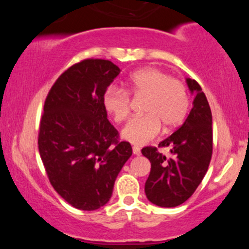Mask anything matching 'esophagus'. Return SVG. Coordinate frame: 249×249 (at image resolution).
Returning <instances> with one entry per match:
<instances>
[{"instance_id":"1","label":"esophagus","mask_w":249,"mask_h":249,"mask_svg":"<svg viewBox=\"0 0 249 249\" xmlns=\"http://www.w3.org/2000/svg\"><path fill=\"white\" fill-rule=\"evenodd\" d=\"M132 152H133V154H136V156H139V154H141V148H139L138 146H133Z\"/></svg>"}]
</instances>
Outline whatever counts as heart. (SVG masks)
<instances>
[{
	"label": "heart",
	"instance_id": "obj_1",
	"mask_svg": "<svg viewBox=\"0 0 249 249\" xmlns=\"http://www.w3.org/2000/svg\"><path fill=\"white\" fill-rule=\"evenodd\" d=\"M145 98L142 112L123 128L125 141L134 145H144L153 141L161 126L172 130L184 122L190 107L186 85L180 79L170 77L157 68H144L136 71L127 81V90L108 87L103 95V107L116 123L128 118L132 98Z\"/></svg>",
	"mask_w": 249,
	"mask_h": 249
}]
</instances>
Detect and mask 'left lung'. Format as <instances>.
Here are the masks:
<instances>
[{
    "label": "left lung",
    "instance_id": "left-lung-1",
    "mask_svg": "<svg viewBox=\"0 0 249 249\" xmlns=\"http://www.w3.org/2000/svg\"><path fill=\"white\" fill-rule=\"evenodd\" d=\"M187 85L192 92H196L192 110L184 124L158 145L171 148L170 158L166 159L156 146L142 150V156L151 162L145 193L152 204L160 207L184 204L204 179L212 158L210 104L198 82L188 78Z\"/></svg>",
    "mask_w": 249,
    "mask_h": 249
}]
</instances>
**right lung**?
Returning a JSON list of instances; mask_svg holds the SVG:
<instances>
[{
  "label": "right lung",
  "mask_w": 249,
  "mask_h": 249,
  "mask_svg": "<svg viewBox=\"0 0 249 249\" xmlns=\"http://www.w3.org/2000/svg\"><path fill=\"white\" fill-rule=\"evenodd\" d=\"M119 72L107 59H83L56 79L45 98L39 156L50 184L77 210L104 206L132 154L103 107V95Z\"/></svg>",
  "instance_id": "right-lung-1"
}]
</instances>
